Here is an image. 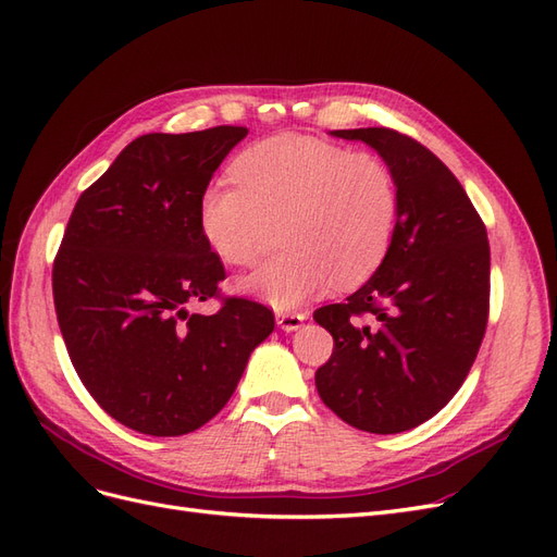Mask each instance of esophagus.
Returning <instances> with one entry per match:
<instances>
[{"mask_svg":"<svg viewBox=\"0 0 557 557\" xmlns=\"http://www.w3.org/2000/svg\"><path fill=\"white\" fill-rule=\"evenodd\" d=\"M305 320H307V313H278L276 315V323L283 332L299 330L301 325H305Z\"/></svg>","mask_w":557,"mask_h":557,"instance_id":"obj_1","label":"esophagus"}]
</instances>
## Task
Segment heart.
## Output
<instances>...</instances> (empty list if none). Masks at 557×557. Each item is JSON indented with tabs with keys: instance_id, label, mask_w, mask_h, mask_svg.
Instances as JSON below:
<instances>
[{
	"instance_id": "b5f03b06",
	"label": "heart",
	"mask_w": 557,
	"mask_h": 557,
	"mask_svg": "<svg viewBox=\"0 0 557 557\" xmlns=\"http://www.w3.org/2000/svg\"><path fill=\"white\" fill-rule=\"evenodd\" d=\"M237 183H211L197 218L225 264H256L281 225L283 252L239 288L278 311L352 288L391 252L399 221V185L387 162L297 134L248 146L232 162Z\"/></svg>"
}]
</instances>
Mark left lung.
<instances>
[{"label":"left lung","instance_id":"1","mask_svg":"<svg viewBox=\"0 0 557 557\" xmlns=\"http://www.w3.org/2000/svg\"><path fill=\"white\" fill-rule=\"evenodd\" d=\"M364 141L399 185L391 252L360 290L313 313L334 339L318 395L348 425L397 434L440 413L476 360L491 301L487 232L460 181L407 134L334 129Z\"/></svg>","mask_w":557,"mask_h":557}]
</instances>
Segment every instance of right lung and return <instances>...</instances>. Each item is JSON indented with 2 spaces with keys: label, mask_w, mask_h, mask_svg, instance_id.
Segmentation results:
<instances>
[{
  "label": "right lung",
  "mask_w": 557,
  "mask_h": 557,
  "mask_svg": "<svg viewBox=\"0 0 557 557\" xmlns=\"http://www.w3.org/2000/svg\"><path fill=\"white\" fill-rule=\"evenodd\" d=\"M246 134L232 125L144 134L66 223L53 264L60 332L83 385L129 430L178 436L209 423L274 330V313L242 297L213 315L188 311L218 297L225 278L197 207Z\"/></svg>",
  "instance_id": "obj_1"
}]
</instances>
